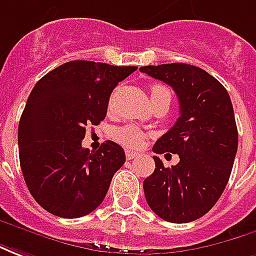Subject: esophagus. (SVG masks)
<instances>
[{"mask_svg": "<svg viewBox=\"0 0 256 256\" xmlns=\"http://www.w3.org/2000/svg\"><path fill=\"white\" fill-rule=\"evenodd\" d=\"M125 156H126V158H128V160H132V158H136L138 156H139V153H136V152H132V150H125Z\"/></svg>", "mask_w": 256, "mask_h": 256, "instance_id": "obj_1", "label": "esophagus"}]
</instances>
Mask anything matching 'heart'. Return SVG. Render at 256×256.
Here are the masks:
<instances>
[{"label": "heart", "mask_w": 256, "mask_h": 256, "mask_svg": "<svg viewBox=\"0 0 256 256\" xmlns=\"http://www.w3.org/2000/svg\"><path fill=\"white\" fill-rule=\"evenodd\" d=\"M154 98H166L171 102V90H168V86L162 84H154L152 86V99ZM114 94L110 98V106L113 103ZM144 132L136 126V125H124V126H120V128H116L113 132V138L118 143H121L122 146L130 148H139L144 142Z\"/></svg>", "instance_id": "obj_1"}]
</instances>
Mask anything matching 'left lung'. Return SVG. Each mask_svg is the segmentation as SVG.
<instances>
[{"mask_svg": "<svg viewBox=\"0 0 256 256\" xmlns=\"http://www.w3.org/2000/svg\"><path fill=\"white\" fill-rule=\"evenodd\" d=\"M140 72L175 90L180 116L156 142L153 152L179 156L166 168L154 156L156 170L144 179L148 206L161 219L188 224L215 206L228 184L234 162L238 134L232 100L218 80L186 63L143 66Z\"/></svg>", "mask_w": 256, "mask_h": 256, "instance_id": "8db88e82", "label": "left lung"}]
</instances>
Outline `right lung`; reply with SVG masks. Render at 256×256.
<instances>
[{
    "mask_svg": "<svg viewBox=\"0 0 256 256\" xmlns=\"http://www.w3.org/2000/svg\"><path fill=\"white\" fill-rule=\"evenodd\" d=\"M136 68L67 62L32 88L19 121V160L34 200L52 215L80 218L102 204L124 148L106 140L90 153L81 142L88 125L104 120L114 88Z\"/></svg>",
    "mask_w": 256,
    "mask_h": 256,
    "instance_id": "right-lung-1",
    "label": "right lung"
}]
</instances>
